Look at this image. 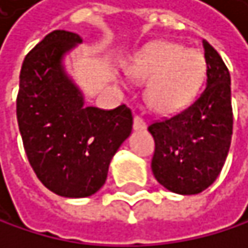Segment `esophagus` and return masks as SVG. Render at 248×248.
I'll return each instance as SVG.
<instances>
[{"label":"esophagus","mask_w":248,"mask_h":248,"mask_svg":"<svg viewBox=\"0 0 248 248\" xmlns=\"http://www.w3.org/2000/svg\"><path fill=\"white\" fill-rule=\"evenodd\" d=\"M146 128V123L139 118V117H134L133 118V130L134 131H140V130H145Z\"/></svg>","instance_id":"34e87169"}]
</instances>
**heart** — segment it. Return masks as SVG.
<instances>
[{
    "instance_id": "1",
    "label": "heart",
    "mask_w": 248,
    "mask_h": 248,
    "mask_svg": "<svg viewBox=\"0 0 248 248\" xmlns=\"http://www.w3.org/2000/svg\"><path fill=\"white\" fill-rule=\"evenodd\" d=\"M207 74L202 51L159 41L145 47L128 66V75L148 82L145 99L156 114L173 115L197 99Z\"/></svg>"
}]
</instances>
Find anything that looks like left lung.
I'll use <instances>...</instances> for the list:
<instances>
[{
	"label": "left lung",
	"instance_id": "left-lung-1",
	"mask_svg": "<svg viewBox=\"0 0 248 248\" xmlns=\"http://www.w3.org/2000/svg\"><path fill=\"white\" fill-rule=\"evenodd\" d=\"M207 87L183 112L149 125L155 140L152 173L170 192L195 195L212 185L232 138L231 75L219 53L202 40Z\"/></svg>",
	"mask_w": 248,
	"mask_h": 248
}]
</instances>
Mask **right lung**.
<instances>
[{"label": "right lung", "instance_id": "right-lung-1", "mask_svg": "<svg viewBox=\"0 0 248 248\" xmlns=\"http://www.w3.org/2000/svg\"><path fill=\"white\" fill-rule=\"evenodd\" d=\"M79 35L53 31L25 57L17 96V123L29 163L51 192L65 198L96 194L109 164L131 133L124 105L103 110L85 106L65 59Z\"/></svg>", "mask_w": 248, "mask_h": 248}]
</instances>
